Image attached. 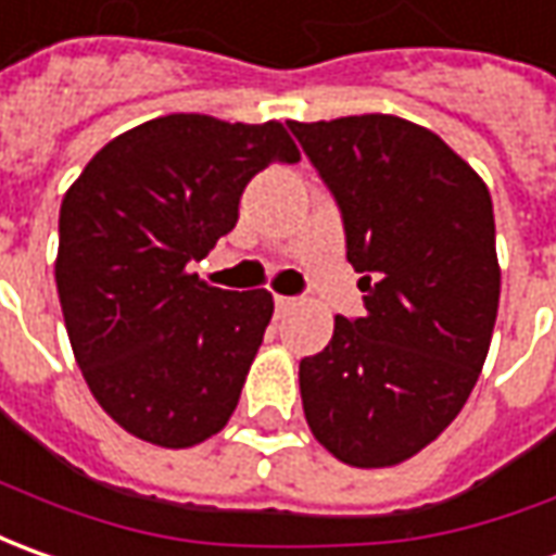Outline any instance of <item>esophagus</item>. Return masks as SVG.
Masks as SVG:
<instances>
[{
    "label": "esophagus",
    "mask_w": 556,
    "mask_h": 556,
    "mask_svg": "<svg viewBox=\"0 0 556 556\" xmlns=\"http://www.w3.org/2000/svg\"><path fill=\"white\" fill-rule=\"evenodd\" d=\"M274 304H277V316H286V314H292V311H295V298H286V295H277V301H274Z\"/></svg>",
    "instance_id": "1"
}]
</instances>
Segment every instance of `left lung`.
I'll use <instances>...</instances> for the list:
<instances>
[{"label": "left lung", "mask_w": 556, "mask_h": 556, "mask_svg": "<svg viewBox=\"0 0 556 556\" xmlns=\"http://www.w3.org/2000/svg\"><path fill=\"white\" fill-rule=\"evenodd\" d=\"M332 190L366 292L298 381L314 437L391 468L455 421L486 363L502 267L483 178L431 128L388 113L289 123Z\"/></svg>", "instance_id": "obj_1"}]
</instances>
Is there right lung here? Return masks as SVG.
<instances>
[{
	"mask_svg": "<svg viewBox=\"0 0 556 556\" xmlns=\"http://www.w3.org/2000/svg\"><path fill=\"white\" fill-rule=\"evenodd\" d=\"M298 160L277 119L172 113L101 147L64 193L54 282L73 356L131 437L190 450L230 421L274 295L215 289L187 264L237 227L261 168Z\"/></svg>",
	"mask_w": 556,
	"mask_h": 556,
	"instance_id": "right-lung-1",
	"label": "right lung"
}]
</instances>
